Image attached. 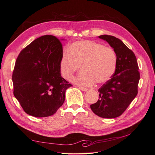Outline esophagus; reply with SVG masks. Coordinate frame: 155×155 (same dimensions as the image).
Segmentation results:
<instances>
[{
  "instance_id": "1",
  "label": "esophagus",
  "mask_w": 155,
  "mask_h": 155,
  "mask_svg": "<svg viewBox=\"0 0 155 155\" xmlns=\"http://www.w3.org/2000/svg\"><path fill=\"white\" fill-rule=\"evenodd\" d=\"M79 88L80 89L81 91H84V92H86V91H88V88H85V87H79Z\"/></svg>"
}]
</instances>
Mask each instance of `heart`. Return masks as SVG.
<instances>
[{
    "label": "heart",
    "instance_id": "1",
    "mask_svg": "<svg viewBox=\"0 0 155 155\" xmlns=\"http://www.w3.org/2000/svg\"><path fill=\"white\" fill-rule=\"evenodd\" d=\"M118 64L114 50L101 43L89 40L75 41L63 51L59 61L62 77L70 80L81 66L82 71L74 79L75 83L92 86L109 81L113 76Z\"/></svg>",
    "mask_w": 155,
    "mask_h": 155
}]
</instances>
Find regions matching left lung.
Masks as SVG:
<instances>
[{
  "mask_svg": "<svg viewBox=\"0 0 155 155\" xmlns=\"http://www.w3.org/2000/svg\"><path fill=\"white\" fill-rule=\"evenodd\" d=\"M118 58L116 72L109 81L98 90L99 100L91 105L94 113L104 118H114L122 114L138 94L140 72L137 58L122 41L116 37L102 35Z\"/></svg>",
  "mask_w": 155,
  "mask_h": 155,
  "instance_id": "1",
  "label": "left lung"
}]
</instances>
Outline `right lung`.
I'll list each match as a JSON object with an SVG mask.
<instances>
[{
    "label": "right lung",
    "instance_id": "add662e5",
    "mask_svg": "<svg viewBox=\"0 0 155 155\" xmlns=\"http://www.w3.org/2000/svg\"><path fill=\"white\" fill-rule=\"evenodd\" d=\"M62 54L60 40L48 35L31 42L18 55L12 76L13 94L28 114L50 116L63 104L65 92L72 85L60 73Z\"/></svg>",
    "mask_w": 155,
    "mask_h": 155
}]
</instances>
